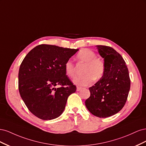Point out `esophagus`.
<instances>
[{
    "instance_id": "34e87169",
    "label": "esophagus",
    "mask_w": 146,
    "mask_h": 146,
    "mask_svg": "<svg viewBox=\"0 0 146 146\" xmlns=\"http://www.w3.org/2000/svg\"><path fill=\"white\" fill-rule=\"evenodd\" d=\"M84 88H82V87H77V91H82V90H83Z\"/></svg>"
}]
</instances>
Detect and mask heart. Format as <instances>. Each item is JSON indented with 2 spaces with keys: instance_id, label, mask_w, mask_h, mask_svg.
Wrapping results in <instances>:
<instances>
[{
  "instance_id": "heart-1",
  "label": "heart",
  "mask_w": 146,
  "mask_h": 146,
  "mask_svg": "<svg viewBox=\"0 0 146 146\" xmlns=\"http://www.w3.org/2000/svg\"><path fill=\"white\" fill-rule=\"evenodd\" d=\"M77 60L85 64L83 69L84 76L77 77L73 80L74 84L79 86H86L91 85L95 80L101 78L105 72V64L100 58L97 57L95 52L88 48H84L79 52ZM64 70L67 76L74 78L76 75V70L72 60H68L64 64Z\"/></svg>"
}]
</instances>
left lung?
<instances>
[{"label": "left lung", "instance_id": "obj_1", "mask_svg": "<svg viewBox=\"0 0 146 146\" xmlns=\"http://www.w3.org/2000/svg\"><path fill=\"white\" fill-rule=\"evenodd\" d=\"M96 47L104 59L105 72L100 80L89 88L91 95L85 105L93 115L104 118L116 114L125 105L130 79L125 61L118 52L109 46Z\"/></svg>", "mask_w": 146, "mask_h": 146}]
</instances>
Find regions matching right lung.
<instances>
[{
	"mask_svg": "<svg viewBox=\"0 0 146 146\" xmlns=\"http://www.w3.org/2000/svg\"><path fill=\"white\" fill-rule=\"evenodd\" d=\"M78 50L41 44L25 56L19 70V91L35 116L51 120L63 113L68 97L77 89L66 76L64 64Z\"/></svg>",
	"mask_w": 146,
	"mask_h": 146,
	"instance_id": "obj_1",
	"label": "right lung"
}]
</instances>
